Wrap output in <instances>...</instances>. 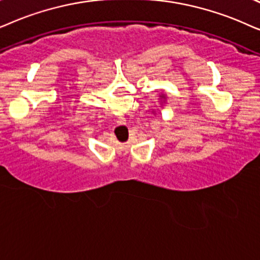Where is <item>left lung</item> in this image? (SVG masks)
<instances>
[{
	"label": "left lung",
	"instance_id": "8db88e82",
	"mask_svg": "<svg viewBox=\"0 0 260 260\" xmlns=\"http://www.w3.org/2000/svg\"><path fill=\"white\" fill-rule=\"evenodd\" d=\"M159 101H160V105H161V108H162V105L166 102V96L164 94L159 95Z\"/></svg>",
	"mask_w": 260,
	"mask_h": 260
}]
</instances>
